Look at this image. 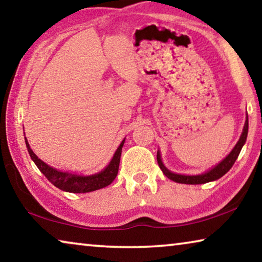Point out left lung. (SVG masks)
I'll use <instances>...</instances> for the list:
<instances>
[{
  "label": "left lung",
  "mask_w": 262,
  "mask_h": 262,
  "mask_svg": "<svg viewBox=\"0 0 262 262\" xmlns=\"http://www.w3.org/2000/svg\"><path fill=\"white\" fill-rule=\"evenodd\" d=\"M247 132H248V117H246V121L245 125H244V129L241 135V139L237 142V144L234 145V148L232 149V151L230 152L227 157H225L223 161H222L220 164H217L216 166L210 168L209 171L205 172L202 174H198V176H185V174H178V173H173V172L168 171L167 168L164 166V164L162 162L161 158V154L157 151V162L158 165L161 167V170L163 171V173L165 174L168 179L176 181V183L179 184H187V185H199V184H206L209 183V181H214L220 179L221 177H223L227 172L232 167V165L236 162V159L238 158L239 154H241V150L243 148V145L245 144L246 139H247Z\"/></svg>",
  "instance_id": "1"
}]
</instances>
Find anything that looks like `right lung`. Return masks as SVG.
I'll return each instance as SVG.
<instances>
[{"label": "right lung", "mask_w": 262, "mask_h": 262, "mask_svg": "<svg viewBox=\"0 0 262 262\" xmlns=\"http://www.w3.org/2000/svg\"><path fill=\"white\" fill-rule=\"evenodd\" d=\"M25 143L26 147H28L30 156L32 158L35 165H37L39 170L41 171V173L45 176L55 187L69 193H88L104 188L110 184H112V181L118 174L119 164H120L121 157V150L123 147V143H125V140H123L120 145H119V148L117 149V151H115L112 161L110 162L108 165L106 166L103 171L92 176H77L69 173V172H62L56 170V168L47 165L46 163H43L41 159H39L37 157V155H35L32 151V149L30 148L26 137Z\"/></svg>", "instance_id": "obj_1"}]
</instances>
